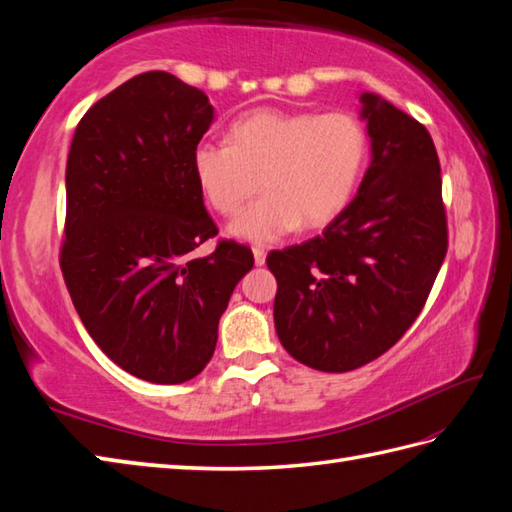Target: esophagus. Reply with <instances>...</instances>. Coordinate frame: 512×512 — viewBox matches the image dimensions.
<instances>
[{
    "instance_id": "1",
    "label": "esophagus",
    "mask_w": 512,
    "mask_h": 512,
    "mask_svg": "<svg viewBox=\"0 0 512 512\" xmlns=\"http://www.w3.org/2000/svg\"><path fill=\"white\" fill-rule=\"evenodd\" d=\"M253 255H255V264L257 266H264L266 264V248L262 244H255L253 246Z\"/></svg>"
}]
</instances>
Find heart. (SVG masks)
Segmentation results:
<instances>
[{"instance_id":"obj_1","label":"heart","mask_w":512,"mask_h":512,"mask_svg":"<svg viewBox=\"0 0 512 512\" xmlns=\"http://www.w3.org/2000/svg\"><path fill=\"white\" fill-rule=\"evenodd\" d=\"M365 156V127L350 112L259 107L235 118L228 143L195 145L191 169L202 198L224 217L253 198L259 178L264 195L231 224V235L275 242L299 226L332 222L350 202Z\"/></svg>"}]
</instances>
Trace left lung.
Segmentation results:
<instances>
[{
  "label": "left lung",
  "instance_id": "left-lung-1",
  "mask_svg": "<svg viewBox=\"0 0 512 512\" xmlns=\"http://www.w3.org/2000/svg\"><path fill=\"white\" fill-rule=\"evenodd\" d=\"M372 162L356 198L303 244L270 250L275 328L319 372H352L418 319L449 248L436 145L416 118L363 94Z\"/></svg>",
  "mask_w": 512,
  "mask_h": 512
}]
</instances>
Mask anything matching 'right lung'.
Instances as JSON below:
<instances>
[{
  "label": "right lung",
  "mask_w": 512,
  "mask_h": 512,
  "mask_svg": "<svg viewBox=\"0 0 512 512\" xmlns=\"http://www.w3.org/2000/svg\"><path fill=\"white\" fill-rule=\"evenodd\" d=\"M213 121L209 96L169 72H143L76 125L65 169L59 264L94 343L125 372L178 385L211 361L217 323L253 250L220 239L191 154Z\"/></svg>",
  "instance_id": "1"
}]
</instances>
